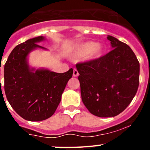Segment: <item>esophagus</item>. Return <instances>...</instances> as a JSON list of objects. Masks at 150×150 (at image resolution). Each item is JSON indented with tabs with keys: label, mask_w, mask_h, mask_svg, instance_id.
Listing matches in <instances>:
<instances>
[{
	"label": "esophagus",
	"mask_w": 150,
	"mask_h": 150,
	"mask_svg": "<svg viewBox=\"0 0 150 150\" xmlns=\"http://www.w3.org/2000/svg\"><path fill=\"white\" fill-rule=\"evenodd\" d=\"M79 75V73H78V70L76 69H73V76L74 77H78Z\"/></svg>",
	"instance_id": "obj_1"
}]
</instances>
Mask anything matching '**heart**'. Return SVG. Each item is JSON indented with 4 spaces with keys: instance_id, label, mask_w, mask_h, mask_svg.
<instances>
[{
    "instance_id": "1",
    "label": "heart",
    "mask_w": 150,
    "mask_h": 150,
    "mask_svg": "<svg viewBox=\"0 0 150 150\" xmlns=\"http://www.w3.org/2000/svg\"><path fill=\"white\" fill-rule=\"evenodd\" d=\"M105 51V46L94 42H86L77 46L73 50L74 56L83 57L86 56L88 59H97L101 57Z\"/></svg>"
}]
</instances>
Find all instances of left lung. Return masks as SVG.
<instances>
[{"label": "left lung", "mask_w": 150, "mask_h": 150, "mask_svg": "<svg viewBox=\"0 0 150 150\" xmlns=\"http://www.w3.org/2000/svg\"><path fill=\"white\" fill-rule=\"evenodd\" d=\"M113 50L97 59L76 64L82 101L99 117L117 116L129 105L139 85L140 65L132 49L108 36Z\"/></svg>", "instance_id": "obj_1"}]
</instances>
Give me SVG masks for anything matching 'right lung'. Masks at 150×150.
I'll list each match as a JSON object with an SVG mask.
<instances>
[{
    "label": "right lung",
    "mask_w": 150,
    "mask_h": 150,
    "mask_svg": "<svg viewBox=\"0 0 150 150\" xmlns=\"http://www.w3.org/2000/svg\"><path fill=\"white\" fill-rule=\"evenodd\" d=\"M45 40L40 36L16 46L4 66V89L12 108L24 120L39 122L50 118L56 111L73 69L57 73L29 66L28 57Z\"/></svg>",
    "instance_id": "1"
}]
</instances>
